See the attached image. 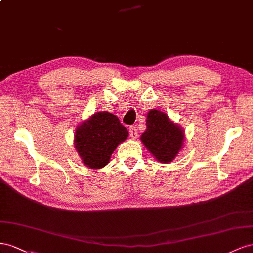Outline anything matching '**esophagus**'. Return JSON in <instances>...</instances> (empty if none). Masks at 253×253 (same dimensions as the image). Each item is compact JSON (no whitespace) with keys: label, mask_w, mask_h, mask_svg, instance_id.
Listing matches in <instances>:
<instances>
[{"label":"esophagus","mask_w":253,"mask_h":253,"mask_svg":"<svg viewBox=\"0 0 253 253\" xmlns=\"http://www.w3.org/2000/svg\"><path fill=\"white\" fill-rule=\"evenodd\" d=\"M129 134H130L131 139H135L138 136V129H136L135 126H131L129 128Z\"/></svg>","instance_id":"34e87169"}]
</instances>
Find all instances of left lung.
I'll return each instance as SVG.
<instances>
[{
	"instance_id": "obj_1",
	"label": "left lung",
	"mask_w": 253,
	"mask_h": 253,
	"mask_svg": "<svg viewBox=\"0 0 253 253\" xmlns=\"http://www.w3.org/2000/svg\"><path fill=\"white\" fill-rule=\"evenodd\" d=\"M146 126L141 136L144 145L160 162L174 160L183 145L182 129L169 121L167 114L155 109L148 112Z\"/></svg>"
}]
</instances>
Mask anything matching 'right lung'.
Returning a JSON list of instances; mask_svg holds the SVG:
<instances>
[{
    "label": "right lung",
    "instance_id": "add662e5",
    "mask_svg": "<svg viewBox=\"0 0 253 253\" xmlns=\"http://www.w3.org/2000/svg\"><path fill=\"white\" fill-rule=\"evenodd\" d=\"M128 136V130L114 114L98 112L78 126L75 148L83 162L92 169L104 168L120 143Z\"/></svg>",
    "mask_w": 253,
    "mask_h": 253
}]
</instances>
